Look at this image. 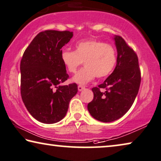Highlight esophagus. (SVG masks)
I'll use <instances>...</instances> for the list:
<instances>
[{
	"label": "esophagus",
	"instance_id": "obj_1",
	"mask_svg": "<svg viewBox=\"0 0 161 161\" xmlns=\"http://www.w3.org/2000/svg\"><path fill=\"white\" fill-rule=\"evenodd\" d=\"M84 89H85V87H84V86H81V85H79L78 86V90L80 91H81L82 90H84Z\"/></svg>",
	"mask_w": 161,
	"mask_h": 161
}]
</instances>
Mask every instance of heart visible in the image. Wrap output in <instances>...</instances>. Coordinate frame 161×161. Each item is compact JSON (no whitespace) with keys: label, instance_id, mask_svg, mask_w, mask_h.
Here are the masks:
<instances>
[{"label":"heart","instance_id":"obj_1","mask_svg":"<svg viewBox=\"0 0 161 161\" xmlns=\"http://www.w3.org/2000/svg\"><path fill=\"white\" fill-rule=\"evenodd\" d=\"M61 60L70 73H75L84 62L85 67L76 74L72 81L86 85L95 76L101 79L111 74L116 65L117 53L112 45L91 39L76 43L74 51H64Z\"/></svg>","mask_w":161,"mask_h":161}]
</instances>
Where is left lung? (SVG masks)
<instances>
[{"mask_svg": "<svg viewBox=\"0 0 161 161\" xmlns=\"http://www.w3.org/2000/svg\"><path fill=\"white\" fill-rule=\"evenodd\" d=\"M117 63L113 73L97 87L92 89L93 100L87 109L93 118L102 122H112L124 116L137 95L141 73L136 53L123 38L115 35ZM104 88L105 92L100 89Z\"/></svg>", "mask_w": 161, "mask_h": 161, "instance_id": "1", "label": "left lung"}]
</instances>
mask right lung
<instances>
[{
  "label": "right lung",
  "mask_w": 161,
  "mask_h": 161,
  "mask_svg": "<svg viewBox=\"0 0 161 161\" xmlns=\"http://www.w3.org/2000/svg\"><path fill=\"white\" fill-rule=\"evenodd\" d=\"M72 37L69 31H43L32 40L21 60V98L29 113L42 123L63 119L77 93L75 83L61 85L69 79L61 48Z\"/></svg>",
  "instance_id": "obj_1"
}]
</instances>
